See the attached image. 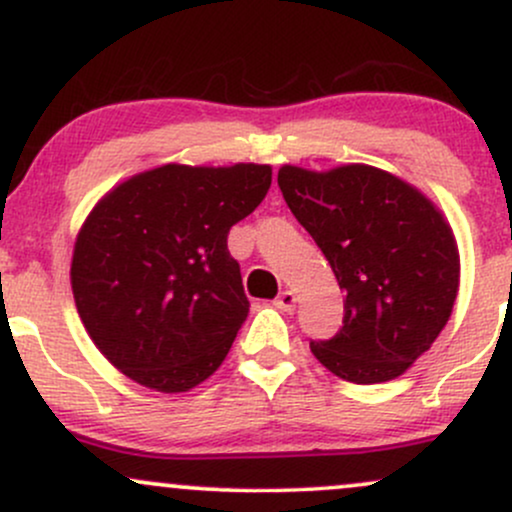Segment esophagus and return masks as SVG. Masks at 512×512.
Returning <instances> with one entry per match:
<instances>
[{
	"mask_svg": "<svg viewBox=\"0 0 512 512\" xmlns=\"http://www.w3.org/2000/svg\"><path fill=\"white\" fill-rule=\"evenodd\" d=\"M274 308L284 310V313H291V310L296 308V293H293V291H281L279 296L274 298Z\"/></svg>",
	"mask_w": 512,
	"mask_h": 512,
	"instance_id": "1",
	"label": "esophagus"
}]
</instances>
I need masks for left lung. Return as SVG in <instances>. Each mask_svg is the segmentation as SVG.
<instances>
[{"instance_id":"1","label":"left lung","mask_w":512,"mask_h":512,"mask_svg":"<svg viewBox=\"0 0 512 512\" xmlns=\"http://www.w3.org/2000/svg\"><path fill=\"white\" fill-rule=\"evenodd\" d=\"M279 187L344 291V325L310 351L356 385L395 380L431 349L460 289L448 219L414 185L349 163L279 168Z\"/></svg>"}]
</instances>
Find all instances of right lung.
<instances>
[{"label":"right lung","mask_w":512,"mask_h":512,"mask_svg":"<svg viewBox=\"0 0 512 512\" xmlns=\"http://www.w3.org/2000/svg\"><path fill=\"white\" fill-rule=\"evenodd\" d=\"M269 185L267 163H166L98 199L69 276L88 337L122 375L178 395L221 366L250 310L228 231Z\"/></svg>","instance_id":"obj_1"}]
</instances>
